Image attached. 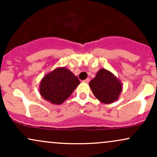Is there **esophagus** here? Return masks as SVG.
Returning <instances> with one entry per match:
<instances>
[{
    "mask_svg": "<svg viewBox=\"0 0 157 157\" xmlns=\"http://www.w3.org/2000/svg\"><path fill=\"white\" fill-rule=\"evenodd\" d=\"M89 82H90V79L89 78H87V79H86V80H83V82H86V83H89Z\"/></svg>",
    "mask_w": 157,
    "mask_h": 157,
    "instance_id": "obj_1",
    "label": "esophagus"
}]
</instances>
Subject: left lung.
Returning a JSON list of instances; mask_svg holds the SVG:
<instances>
[{
  "mask_svg": "<svg viewBox=\"0 0 157 157\" xmlns=\"http://www.w3.org/2000/svg\"><path fill=\"white\" fill-rule=\"evenodd\" d=\"M89 86L97 99L109 104L117 100L122 91V83L112 73L102 68L89 82Z\"/></svg>",
  "mask_w": 157,
  "mask_h": 157,
  "instance_id": "left-lung-1",
  "label": "left lung"
}]
</instances>
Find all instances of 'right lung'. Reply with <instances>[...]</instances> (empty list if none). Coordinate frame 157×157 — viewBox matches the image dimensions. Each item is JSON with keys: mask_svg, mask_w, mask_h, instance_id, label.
<instances>
[{"mask_svg": "<svg viewBox=\"0 0 157 157\" xmlns=\"http://www.w3.org/2000/svg\"><path fill=\"white\" fill-rule=\"evenodd\" d=\"M80 84V80L66 68H56L46 75L40 86V92L46 100L60 105Z\"/></svg>", "mask_w": 157, "mask_h": 157, "instance_id": "right-lung-1", "label": "right lung"}]
</instances>
